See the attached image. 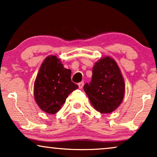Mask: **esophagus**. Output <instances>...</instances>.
I'll return each mask as SVG.
<instances>
[{"label":"esophagus","instance_id":"34e87169","mask_svg":"<svg viewBox=\"0 0 157 157\" xmlns=\"http://www.w3.org/2000/svg\"><path fill=\"white\" fill-rule=\"evenodd\" d=\"M83 84H84V82H83V81H81V82L78 83V85L79 89H82L83 86Z\"/></svg>","mask_w":157,"mask_h":157}]
</instances>
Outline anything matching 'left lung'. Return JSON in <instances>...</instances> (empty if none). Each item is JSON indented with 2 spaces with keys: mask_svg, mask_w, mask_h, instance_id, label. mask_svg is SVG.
<instances>
[{
  "mask_svg": "<svg viewBox=\"0 0 157 157\" xmlns=\"http://www.w3.org/2000/svg\"><path fill=\"white\" fill-rule=\"evenodd\" d=\"M84 91L94 109L101 113H111L121 104L125 83L117 62L106 56L96 62L92 79L85 83Z\"/></svg>",
  "mask_w": 157,
  "mask_h": 157,
  "instance_id": "obj_1",
  "label": "left lung"
}]
</instances>
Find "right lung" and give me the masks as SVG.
Wrapping results in <instances>:
<instances>
[{
	"mask_svg": "<svg viewBox=\"0 0 157 157\" xmlns=\"http://www.w3.org/2000/svg\"><path fill=\"white\" fill-rule=\"evenodd\" d=\"M71 74V70L64 68L56 56L45 59L34 83V98L42 111L50 114L57 113L68 96L78 89Z\"/></svg>",
	"mask_w": 157,
	"mask_h": 157,
	"instance_id": "obj_1",
	"label": "right lung"
}]
</instances>
